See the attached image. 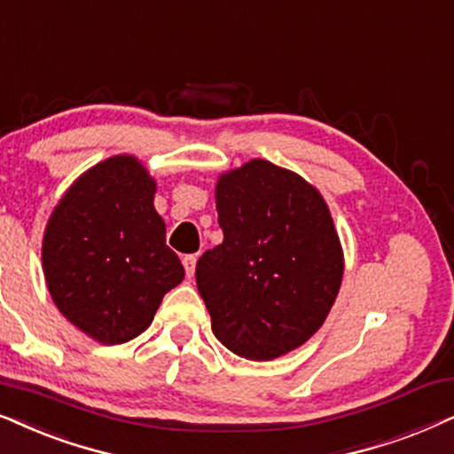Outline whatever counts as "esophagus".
Listing matches in <instances>:
<instances>
[{
	"mask_svg": "<svg viewBox=\"0 0 454 454\" xmlns=\"http://www.w3.org/2000/svg\"><path fill=\"white\" fill-rule=\"evenodd\" d=\"M183 265H184V270H186V276L192 278V274H195L197 255H184V257H183Z\"/></svg>",
	"mask_w": 454,
	"mask_h": 454,
	"instance_id": "obj_1",
	"label": "esophagus"
}]
</instances>
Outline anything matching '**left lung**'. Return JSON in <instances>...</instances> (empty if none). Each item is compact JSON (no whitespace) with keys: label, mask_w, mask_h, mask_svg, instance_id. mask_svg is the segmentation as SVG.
<instances>
[{"label":"left lung","mask_w":454,"mask_h":454,"mask_svg":"<svg viewBox=\"0 0 454 454\" xmlns=\"http://www.w3.org/2000/svg\"><path fill=\"white\" fill-rule=\"evenodd\" d=\"M222 245L197 262V288L223 347L270 361L319 330L342 280V249L317 189L265 160L215 186Z\"/></svg>","instance_id":"8db88e82"}]
</instances>
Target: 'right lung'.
<instances>
[{"instance_id": "1", "label": "right lung", "mask_w": 454, "mask_h": 454, "mask_svg": "<svg viewBox=\"0 0 454 454\" xmlns=\"http://www.w3.org/2000/svg\"><path fill=\"white\" fill-rule=\"evenodd\" d=\"M153 195L141 161L116 155L84 172L47 222L43 271L53 303L104 344L141 334L184 278Z\"/></svg>"}]
</instances>
